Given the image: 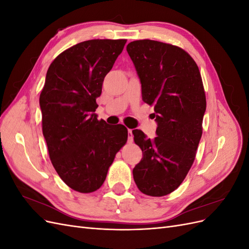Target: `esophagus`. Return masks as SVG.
<instances>
[{
    "instance_id": "1",
    "label": "esophagus",
    "mask_w": 249,
    "mask_h": 249,
    "mask_svg": "<svg viewBox=\"0 0 249 249\" xmlns=\"http://www.w3.org/2000/svg\"><path fill=\"white\" fill-rule=\"evenodd\" d=\"M133 134H132V130H127V141L129 142H133Z\"/></svg>"
}]
</instances>
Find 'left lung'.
<instances>
[{
	"label": "left lung",
	"instance_id": "obj_1",
	"mask_svg": "<svg viewBox=\"0 0 249 249\" xmlns=\"http://www.w3.org/2000/svg\"><path fill=\"white\" fill-rule=\"evenodd\" d=\"M126 51L158 125L154 139L133 130L143 154L134 180L142 193L164 196L182 184L196 155L207 107L200 72L191 56L172 44L143 39Z\"/></svg>",
	"mask_w": 249,
	"mask_h": 249
}]
</instances>
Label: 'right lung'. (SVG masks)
<instances>
[{
	"label": "right lung",
	"mask_w": 249,
	"mask_h": 249,
	"mask_svg": "<svg viewBox=\"0 0 249 249\" xmlns=\"http://www.w3.org/2000/svg\"><path fill=\"white\" fill-rule=\"evenodd\" d=\"M125 39H92L61 53L50 65L39 97L42 134L50 159L71 189L90 193L106 179L127 140L123 124L97 119L96 97L122 54Z\"/></svg>",
	"instance_id": "1"
}]
</instances>
